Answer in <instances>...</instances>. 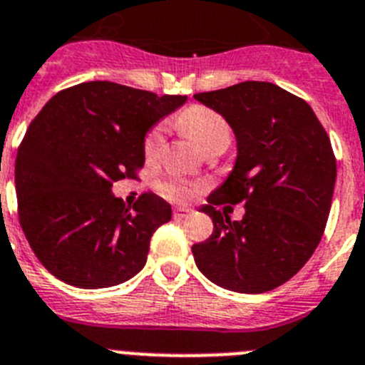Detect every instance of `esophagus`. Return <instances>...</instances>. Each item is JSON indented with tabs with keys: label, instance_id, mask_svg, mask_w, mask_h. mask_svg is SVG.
I'll return each mask as SVG.
<instances>
[{
	"label": "esophagus",
	"instance_id": "1",
	"mask_svg": "<svg viewBox=\"0 0 365 365\" xmlns=\"http://www.w3.org/2000/svg\"><path fill=\"white\" fill-rule=\"evenodd\" d=\"M192 212H194V210H192V208H186V207H177L175 210H173V217H175V220H182V217H188V216H192Z\"/></svg>",
	"mask_w": 365,
	"mask_h": 365
}]
</instances>
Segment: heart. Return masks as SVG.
Masks as SVG:
<instances>
[{"label":"heart","instance_id":"1","mask_svg":"<svg viewBox=\"0 0 365 365\" xmlns=\"http://www.w3.org/2000/svg\"><path fill=\"white\" fill-rule=\"evenodd\" d=\"M180 123L188 130V135L197 142V145L203 151L210 149L217 144H229L230 142V127L225 118L220 116L217 112L210 110L207 107H192L180 116ZM164 149V127L157 125L149 130L144 138V155L145 158L153 160ZM162 192L171 199H185L192 197L194 186L180 182V180H170L162 185Z\"/></svg>","mask_w":365,"mask_h":365}]
</instances>
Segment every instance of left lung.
I'll use <instances>...</instances> for the list:
<instances>
[{"instance_id": "8db88e82", "label": "left lung", "mask_w": 365, "mask_h": 365, "mask_svg": "<svg viewBox=\"0 0 365 365\" xmlns=\"http://www.w3.org/2000/svg\"><path fill=\"white\" fill-rule=\"evenodd\" d=\"M232 127L238 157L201 210L214 232L192 245L195 266L214 284L264 294L284 284L322 242L336 182L327 130L304 99L273 83L245 81L194 96ZM246 205L240 222L217 204Z\"/></svg>"}]
</instances>
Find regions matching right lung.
Returning a JSON list of instances; mask_svg holds the SVG:
<instances>
[{
	"label": "right lung",
	"mask_w": 365,
	"mask_h": 365,
	"mask_svg": "<svg viewBox=\"0 0 365 365\" xmlns=\"http://www.w3.org/2000/svg\"><path fill=\"white\" fill-rule=\"evenodd\" d=\"M186 96L90 81L55 93L31 121L16 155L18 217L51 275L77 288H110L145 266L153 232L171 207L144 192L133 208L112 185L136 179L144 138Z\"/></svg>",
	"instance_id": "obj_1"
}]
</instances>
